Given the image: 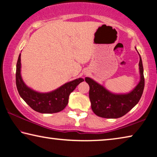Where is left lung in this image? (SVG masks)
Wrapping results in <instances>:
<instances>
[{"label": "left lung", "instance_id": "1", "mask_svg": "<svg viewBox=\"0 0 157 157\" xmlns=\"http://www.w3.org/2000/svg\"><path fill=\"white\" fill-rule=\"evenodd\" d=\"M139 66L140 82L132 92L126 94H112L92 79L85 78L86 82L90 85L89 97L92 109L96 115L105 118H121L139 102L144 87L143 65L140 55Z\"/></svg>", "mask_w": 157, "mask_h": 157}]
</instances>
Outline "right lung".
<instances>
[{
    "label": "right lung",
    "mask_w": 157,
    "mask_h": 157,
    "mask_svg": "<svg viewBox=\"0 0 157 157\" xmlns=\"http://www.w3.org/2000/svg\"><path fill=\"white\" fill-rule=\"evenodd\" d=\"M20 67V54L16 65V86L19 94L32 109L41 113H54L63 110L68 103L70 94L84 81V79L78 78L51 92L39 93L31 90L24 83L21 78Z\"/></svg>",
    "instance_id": "1"
}]
</instances>
